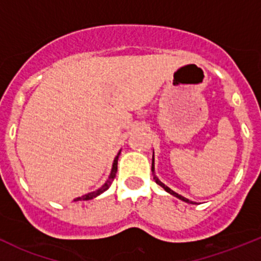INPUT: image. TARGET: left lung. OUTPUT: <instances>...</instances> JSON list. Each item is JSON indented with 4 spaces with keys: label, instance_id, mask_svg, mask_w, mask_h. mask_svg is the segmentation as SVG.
<instances>
[{
    "label": "left lung",
    "instance_id": "8db88e82",
    "mask_svg": "<svg viewBox=\"0 0 261 261\" xmlns=\"http://www.w3.org/2000/svg\"><path fill=\"white\" fill-rule=\"evenodd\" d=\"M151 172H152V175H154V180L156 181V184H159L160 187H163V188L165 189V192H168V193H170L172 194V196H174V197H177V198H179V199H181V201L183 202H187V203H192L193 204V202L192 201H189L188 198H186V197H183V196H180V194H178V193H175L174 191H172V189L169 188V187H167L165 186L164 183H163V181H160L159 180V178L156 177V175H155V168H154V152H152V163H151Z\"/></svg>",
    "mask_w": 261,
    "mask_h": 261
}]
</instances>
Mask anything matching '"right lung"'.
<instances>
[{"instance_id":"right-lung-1","label":"right lung","mask_w":261,"mask_h":261,"mask_svg":"<svg viewBox=\"0 0 261 261\" xmlns=\"http://www.w3.org/2000/svg\"><path fill=\"white\" fill-rule=\"evenodd\" d=\"M120 152H121V150L117 152V155H116V158L114 160V163H112L111 173H110L109 179L106 180V183H105L103 186L101 187V188L97 189V191H93V192H91V193H87V194H84V196L78 197V198H75L74 201H89V199H93V198H96V197H98L99 194H102L103 192H106L107 189L110 188V186H111L112 181H114V179H115L116 173H117V160H118V156H120Z\"/></svg>"}]
</instances>
